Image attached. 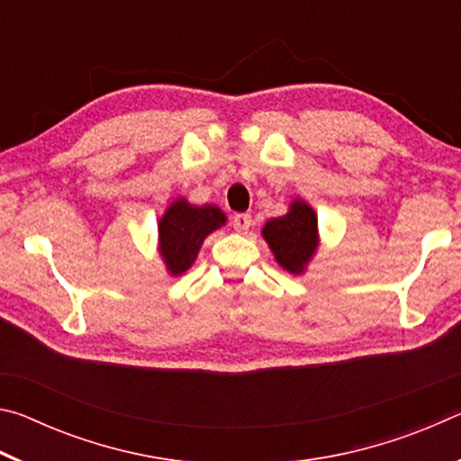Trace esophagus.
<instances>
[{"label":"esophagus","mask_w":461,"mask_h":461,"mask_svg":"<svg viewBox=\"0 0 461 461\" xmlns=\"http://www.w3.org/2000/svg\"><path fill=\"white\" fill-rule=\"evenodd\" d=\"M231 225H233V230H236V231H248L249 228H252V215H248V213L233 215Z\"/></svg>","instance_id":"esophagus-1"}]
</instances>
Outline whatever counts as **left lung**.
Segmentation results:
<instances>
[{"label":"left lung","mask_w":461,"mask_h":461,"mask_svg":"<svg viewBox=\"0 0 461 461\" xmlns=\"http://www.w3.org/2000/svg\"><path fill=\"white\" fill-rule=\"evenodd\" d=\"M278 267L294 276L305 275L307 267L319 249V225L315 209L305 199H293L288 212L268 220L262 228Z\"/></svg>","instance_id":"1"}]
</instances>
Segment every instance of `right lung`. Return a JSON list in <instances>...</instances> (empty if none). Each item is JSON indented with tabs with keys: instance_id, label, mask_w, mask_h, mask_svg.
<instances>
[{
	"instance_id": "right-lung-1",
	"label": "right lung",
	"mask_w": 461,
	"mask_h": 461,
	"mask_svg": "<svg viewBox=\"0 0 461 461\" xmlns=\"http://www.w3.org/2000/svg\"><path fill=\"white\" fill-rule=\"evenodd\" d=\"M228 217L217 205H193L176 197L158 220V254L170 276H181L197 260L207 236L223 228Z\"/></svg>"
}]
</instances>
